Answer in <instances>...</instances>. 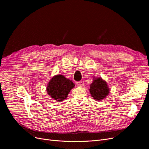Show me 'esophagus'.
Here are the masks:
<instances>
[{
    "label": "esophagus",
    "mask_w": 149,
    "mask_h": 149,
    "mask_svg": "<svg viewBox=\"0 0 149 149\" xmlns=\"http://www.w3.org/2000/svg\"><path fill=\"white\" fill-rule=\"evenodd\" d=\"M77 86H79V87H82V86H84V82L83 81H78V82H77Z\"/></svg>",
    "instance_id": "1"
}]
</instances>
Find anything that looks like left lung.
Masks as SVG:
<instances>
[{"label": "left lung", "mask_w": 149, "mask_h": 149, "mask_svg": "<svg viewBox=\"0 0 149 149\" xmlns=\"http://www.w3.org/2000/svg\"><path fill=\"white\" fill-rule=\"evenodd\" d=\"M89 91L92 97L97 101L105 98L109 93V89L106 81L101 77H93V82L90 85Z\"/></svg>", "instance_id": "obj_1"}]
</instances>
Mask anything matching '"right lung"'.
Wrapping results in <instances>:
<instances>
[{"label":"right lung","mask_w":149,"mask_h":149,"mask_svg":"<svg viewBox=\"0 0 149 149\" xmlns=\"http://www.w3.org/2000/svg\"><path fill=\"white\" fill-rule=\"evenodd\" d=\"M74 83L62 75L54 76L47 86L48 95L56 101H63L66 99L70 91L74 88Z\"/></svg>","instance_id":"add662e5"}]
</instances>
